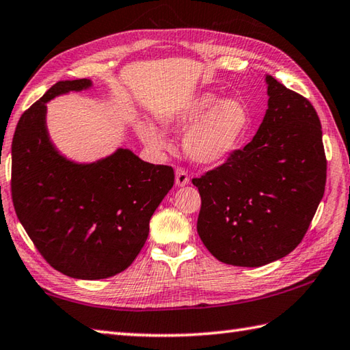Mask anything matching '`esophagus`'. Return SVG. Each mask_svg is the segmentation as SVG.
Wrapping results in <instances>:
<instances>
[{
    "label": "esophagus",
    "instance_id": "obj_1",
    "mask_svg": "<svg viewBox=\"0 0 350 350\" xmlns=\"http://www.w3.org/2000/svg\"><path fill=\"white\" fill-rule=\"evenodd\" d=\"M189 183V176L185 168H177L176 170V185L177 187H185V185Z\"/></svg>",
    "mask_w": 350,
    "mask_h": 350
}]
</instances>
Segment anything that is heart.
I'll use <instances>...</instances> for the list:
<instances>
[{
    "instance_id": "obj_1",
    "label": "heart",
    "mask_w": 350,
    "mask_h": 350,
    "mask_svg": "<svg viewBox=\"0 0 350 350\" xmlns=\"http://www.w3.org/2000/svg\"><path fill=\"white\" fill-rule=\"evenodd\" d=\"M167 130H183V150L202 165H214L228 159L247 135L250 116L241 101L220 100L215 94L203 92L187 100L179 107L159 116ZM136 135L153 152L168 147L165 136L150 122H136Z\"/></svg>"
}]
</instances>
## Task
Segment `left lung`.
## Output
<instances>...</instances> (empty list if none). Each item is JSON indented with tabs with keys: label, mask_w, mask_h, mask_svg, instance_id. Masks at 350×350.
<instances>
[{
	"label": "left lung",
	"mask_w": 350,
	"mask_h": 350,
	"mask_svg": "<svg viewBox=\"0 0 350 350\" xmlns=\"http://www.w3.org/2000/svg\"><path fill=\"white\" fill-rule=\"evenodd\" d=\"M269 109L253 139L193 179L202 197L197 232L218 261L261 267L302 241L326 185L316 109L265 75Z\"/></svg>",
	"instance_id": "1"
}]
</instances>
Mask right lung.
Returning <instances> with one entry per match:
<instances>
[{"label": "right lung", "mask_w": 350, "mask_h": 350, "mask_svg": "<svg viewBox=\"0 0 350 350\" xmlns=\"http://www.w3.org/2000/svg\"><path fill=\"white\" fill-rule=\"evenodd\" d=\"M92 86L57 81L21 115L12 141V200L21 224L53 269L74 279H106L135 261L174 171L127 148L91 163L62 156L46 130V103Z\"/></svg>", "instance_id": "obj_1"}]
</instances>
